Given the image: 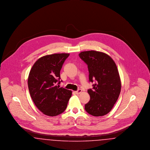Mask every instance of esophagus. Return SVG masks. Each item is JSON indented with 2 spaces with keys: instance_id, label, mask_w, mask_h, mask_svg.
Segmentation results:
<instances>
[{
  "instance_id": "esophagus-1",
  "label": "esophagus",
  "mask_w": 150,
  "mask_h": 150,
  "mask_svg": "<svg viewBox=\"0 0 150 150\" xmlns=\"http://www.w3.org/2000/svg\"><path fill=\"white\" fill-rule=\"evenodd\" d=\"M81 92H82V91H81V89H78V91H75V93H76V94H80V93H81Z\"/></svg>"
}]
</instances>
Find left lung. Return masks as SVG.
Wrapping results in <instances>:
<instances>
[{"label":"left lung","instance_id":"8db88e82","mask_svg":"<svg viewBox=\"0 0 150 150\" xmlns=\"http://www.w3.org/2000/svg\"><path fill=\"white\" fill-rule=\"evenodd\" d=\"M79 56L88 65L89 81L95 82L93 89L88 90L91 99L85 105V110L94 116L107 114L121 91V80L116 64L111 57L98 51H84Z\"/></svg>","mask_w":150,"mask_h":150}]
</instances>
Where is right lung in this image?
Returning a JSON list of instances; mask_svg holds the SVG:
<instances>
[{"mask_svg": "<svg viewBox=\"0 0 150 150\" xmlns=\"http://www.w3.org/2000/svg\"><path fill=\"white\" fill-rule=\"evenodd\" d=\"M69 55L56 53L43 56L36 61L30 71L29 92L36 106L44 115L55 116L62 114L71 97V91L59 86L62 81L60 71Z\"/></svg>", "mask_w": 150, "mask_h": 150, "instance_id": "1", "label": "right lung"}]
</instances>
